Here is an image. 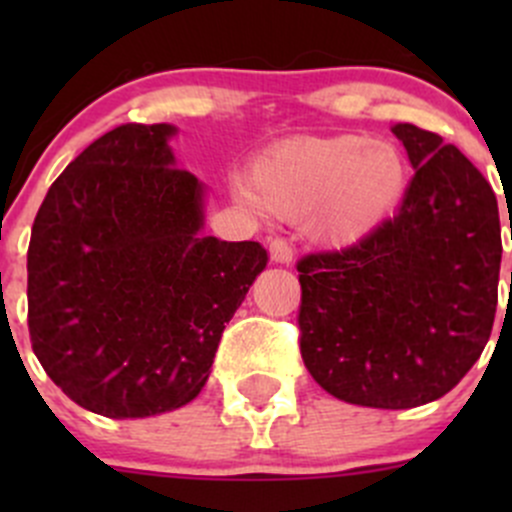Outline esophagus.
<instances>
[{"mask_svg":"<svg viewBox=\"0 0 512 512\" xmlns=\"http://www.w3.org/2000/svg\"><path fill=\"white\" fill-rule=\"evenodd\" d=\"M270 257L272 262H282V265H289L294 257V250L292 245H289V240L285 237H272L270 240Z\"/></svg>","mask_w":512,"mask_h":512,"instance_id":"34e87169","label":"esophagus"}]
</instances>
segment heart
<instances>
[{
  "mask_svg": "<svg viewBox=\"0 0 512 512\" xmlns=\"http://www.w3.org/2000/svg\"><path fill=\"white\" fill-rule=\"evenodd\" d=\"M406 160L389 141L361 136H299L255 158L250 178L232 183L255 210L297 218L312 210V230L349 245L376 230L406 190Z\"/></svg>",
  "mask_w": 512,
  "mask_h": 512,
  "instance_id": "1",
  "label": "heart"
}]
</instances>
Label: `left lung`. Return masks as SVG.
<instances>
[{
    "label": "left lung",
    "mask_w": 512,
    "mask_h": 512,
    "mask_svg": "<svg viewBox=\"0 0 512 512\" xmlns=\"http://www.w3.org/2000/svg\"><path fill=\"white\" fill-rule=\"evenodd\" d=\"M394 133L416 168L394 218L297 262L304 366L327 394L371 409L428 404L468 374L493 329L503 255L476 165L438 133Z\"/></svg>",
    "instance_id": "obj_1"
}]
</instances>
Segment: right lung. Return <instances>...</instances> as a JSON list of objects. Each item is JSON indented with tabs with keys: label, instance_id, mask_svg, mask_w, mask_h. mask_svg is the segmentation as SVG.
Masks as SVG:
<instances>
[{
	"label": "right lung",
	"instance_id": "add662e5",
	"mask_svg": "<svg viewBox=\"0 0 512 512\" xmlns=\"http://www.w3.org/2000/svg\"><path fill=\"white\" fill-rule=\"evenodd\" d=\"M168 123H123L51 183L27 252L29 337L84 409L146 418L185 406L225 324L267 267L260 242L203 235V188Z\"/></svg>",
	"mask_w": 512,
	"mask_h": 512
}]
</instances>
